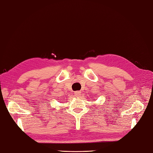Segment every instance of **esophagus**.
I'll return each mask as SVG.
<instances>
[{"label":"esophagus","instance_id":"obj_1","mask_svg":"<svg viewBox=\"0 0 153 153\" xmlns=\"http://www.w3.org/2000/svg\"><path fill=\"white\" fill-rule=\"evenodd\" d=\"M80 94H81V92L80 91H76V92H74V96H75L76 97H77V98L80 97Z\"/></svg>","mask_w":153,"mask_h":153}]
</instances>
